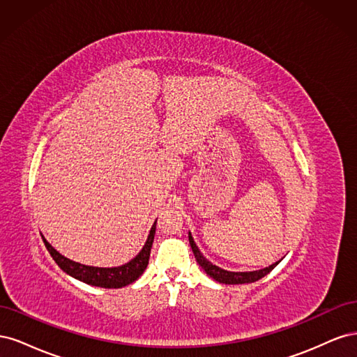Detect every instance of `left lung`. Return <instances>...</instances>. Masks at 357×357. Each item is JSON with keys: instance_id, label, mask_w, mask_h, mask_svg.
Segmentation results:
<instances>
[{"instance_id": "8db88e82", "label": "left lung", "mask_w": 357, "mask_h": 357, "mask_svg": "<svg viewBox=\"0 0 357 357\" xmlns=\"http://www.w3.org/2000/svg\"><path fill=\"white\" fill-rule=\"evenodd\" d=\"M189 243L192 247V252L195 255L197 262L199 264V266L204 269L207 275H210L211 278H214L215 282L219 283H225V284H245V283H255L257 280H261L262 277L268 275L273 269L278 265V262L269 265L264 269H259V271H247V273H232V271H226V269L219 268L218 265L211 264L207 257H204V255L199 252L198 245L193 241V236L189 232Z\"/></svg>"}]
</instances>
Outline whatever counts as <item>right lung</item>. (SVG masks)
<instances>
[{
	"mask_svg": "<svg viewBox=\"0 0 357 357\" xmlns=\"http://www.w3.org/2000/svg\"><path fill=\"white\" fill-rule=\"evenodd\" d=\"M155 232H156V222L153 223L152 229H150L147 241L143 245L142 250H139V253L134 259H131L128 264L122 266H114V268L88 266L79 262H74L71 259L62 256L59 252H56L43 235L41 238L49 250L50 256L53 257V261L58 264V266L63 273H67L68 275L80 280V282L86 284L105 287V289H119V287L134 283L135 280L144 273V269L147 268V264H149L150 250H152V245H153Z\"/></svg>",
	"mask_w": 357,
	"mask_h": 357,
	"instance_id": "right-lung-1",
	"label": "right lung"
}]
</instances>
